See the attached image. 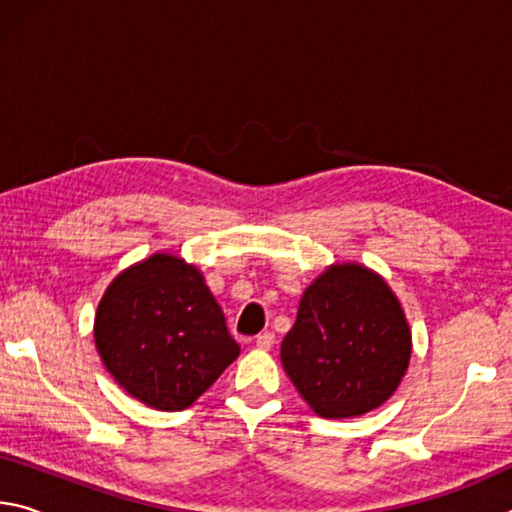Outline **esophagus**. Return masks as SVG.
Returning a JSON list of instances; mask_svg holds the SVG:
<instances>
[{
  "instance_id": "1",
  "label": "esophagus",
  "mask_w": 512,
  "mask_h": 512,
  "mask_svg": "<svg viewBox=\"0 0 512 512\" xmlns=\"http://www.w3.org/2000/svg\"><path fill=\"white\" fill-rule=\"evenodd\" d=\"M273 343H275V334L273 332L257 334V339H255V345H257V348H262V350H271Z\"/></svg>"
}]
</instances>
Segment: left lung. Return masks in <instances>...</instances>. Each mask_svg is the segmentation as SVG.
Returning a JSON list of instances; mask_svg holds the SVG:
<instances>
[{
	"mask_svg": "<svg viewBox=\"0 0 512 512\" xmlns=\"http://www.w3.org/2000/svg\"><path fill=\"white\" fill-rule=\"evenodd\" d=\"M282 366L323 418H352L384 404L411 359L400 300L359 264L332 266L302 293L282 341Z\"/></svg>",
	"mask_w": 512,
	"mask_h": 512,
	"instance_id": "left-lung-1",
	"label": "left lung"
}]
</instances>
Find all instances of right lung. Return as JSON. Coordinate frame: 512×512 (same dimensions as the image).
Masks as SVG:
<instances>
[{
	"label": "right lung",
	"instance_id": "right-lung-1",
	"mask_svg": "<svg viewBox=\"0 0 512 512\" xmlns=\"http://www.w3.org/2000/svg\"><path fill=\"white\" fill-rule=\"evenodd\" d=\"M94 341L117 384L158 411L187 409L239 357L203 275L164 253L112 280Z\"/></svg>",
	"mask_w": 512,
	"mask_h": 512
}]
</instances>
